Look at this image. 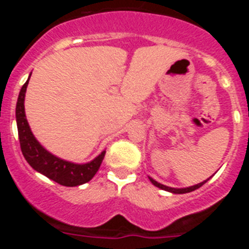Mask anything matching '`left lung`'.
Returning <instances> with one entry per match:
<instances>
[{
	"label": "left lung",
	"mask_w": 249,
	"mask_h": 249,
	"mask_svg": "<svg viewBox=\"0 0 249 249\" xmlns=\"http://www.w3.org/2000/svg\"><path fill=\"white\" fill-rule=\"evenodd\" d=\"M208 179H210V178H208ZM208 179H206V181L201 182V183H198V184H196V186H192V187H187V188H172V187H167V186H164V184H160V183H158V182H157V181H155V179H153V178H151V177H149V181H151L152 183L155 184L156 187H158V188H160V190L168 191V192L177 193V195H182V193H188V192H192V191H195V190H198L199 187H202V186H203V184L206 183V182L208 181Z\"/></svg>",
	"instance_id": "obj_1"
}]
</instances>
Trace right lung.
<instances>
[{
  "instance_id": "1",
  "label": "right lung",
  "mask_w": 249,
  "mask_h": 249,
  "mask_svg": "<svg viewBox=\"0 0 249 249\" xmlns=\"http://www.w3.org/2000/svg\"><path fill=\"white\" fill-rule=\"evenodd\" d=\"M28 80L22 86L16 105L17 129H18L19 146H21L23 157L35 171L42 173L43 176L57 182L61 186L74 187L91 181L93 176L97 173L103 158H105L106 152L103 151L98 157L94 158L89 163L76 164L61 160L46 151L32 135L27 120H26L23 102H25V93Z\"/></svg>"
}]
</instances>
